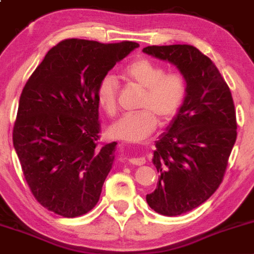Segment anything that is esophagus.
Wrapping results in <instances>:
<instances>
[{
  "label": "esophagus",
  "instance_id": "obj_1",
  "mask_svg": "<svg viewBox=\"0 0 254 254\" xmlns=\"http://www.w3.org/2000/svg\"><path fill=\"white\" fill-rule=\"evenodd\" d=\"M129 162L132 163V165L142 166V165H145L146 160H145V157H131L129 160Z\"/></svg>",
  "mask_w": 254,
  "mask_h": 254
}]
</instances>
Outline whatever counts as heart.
Masks as SVG:
<instances>
[{
    "label": "heart",
    "instance_id": "obj_1",
    "mask_svg": "<svg viewBox=\"0 0 254 254\" xmlns=\"http://www.w3.org/2000/svg\"><path fill=\"white\" fill-rule=\"evenodd\" d=\"M123 78L143 89L139 107L141 111L122 115L109 127L112 137L127 142H141L161 123H168L183 106L188 92V82L181 72H166L160 64L141 58L123 70ZM96 99L102 111L114 115L118 108V82L106 75L99 79Z\"/></svg>",
    "mask_w": 254,
    "mask_h": 254
}]
</instances>
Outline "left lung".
Masks as SVG:
<instances>
[{"label":"left lung","instance_id":"obj_1","mask_svg":"<svg viewBox=\"0 0 254 254\" xmlns=\"http://www.w3.org/2000/svg\"><path fill=\"white\" fill-rule=\"evenodd\" d=\"M145 54L173 64L188 82L183 106L156 141L157 187L146 195L151 209L177 216L195 209L224 179L237 137L229 86L206 55L191 45L146 47Z\"/></svg>","mask_w":254,"mask_h":254}]
</instances>
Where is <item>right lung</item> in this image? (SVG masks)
Here are the masks:
<instances>
[{
    "label": "right lung",
    "instance_id": "add662e5",
    "mask_svg": "<svg viewBox=\"0 0 254 254\" xmlns=\"http://www.w3.org/2000/svg\"><path fill=\"white\" fill-rule=\"evenodd\" d=\"M139 44L66 39L51 48L23 88L13 146L38 203L64 217L98 203L117 142L99 145L96 88Z\"/></svg>",
    "mask_w": 254,
    "mask_h": 254
}]
</instances>
